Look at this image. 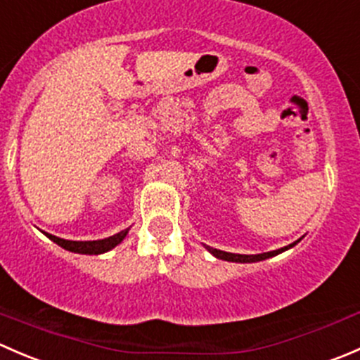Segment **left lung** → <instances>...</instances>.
Returning <instances> with one entry per match:
<instances>
[{
	"instance_id": "8db88e82",
	"label": "left lung",
	"mask_w": 360,
	"mask_h": 360,
	"mask_svg": "<svg viewBox=\"0 0 360 360\" xmlns=\"http://www.w3.org/2000/svg\"><path fill=\"white\" fill-rule=\"evenodd\" d=\"M297 242H301V238H300V240L292 242V244L285 245V248L277 249V250H270V252H263V254H233V252H224V250L209 248V245H205V249L209 250V252L212 254L214 257H217V259L231 261V263H257V261H264V259H268V257H274V256H277V254L284 252V250L292 249L294 245L297 244Z\"/></svg>"
}]
</instances>
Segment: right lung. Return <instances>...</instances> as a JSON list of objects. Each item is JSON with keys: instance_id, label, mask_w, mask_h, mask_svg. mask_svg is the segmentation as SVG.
<instances>
[{"instance_id": "right-lung-1", "label": "right lung", "mask_w": 360, "mask_h": 360, "mask_svg": "<svg viewBox=\"0 0 360 360\" xmlns=\"http://www.w3.org/2000/svg\"><path fill=\"white\" fill-rule=\"evenodd\" d=\"M130 228L127 230H122L120 233L112 235V237L103 238V240H66V238H59L52 233H43L50 238L52 242H56L57 245H60L63 249L69 250V252H76V254H104L108 250L115 249L116 245L122 244L123 238L127 237Z\"/></svg>"}]
</instances>
